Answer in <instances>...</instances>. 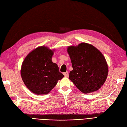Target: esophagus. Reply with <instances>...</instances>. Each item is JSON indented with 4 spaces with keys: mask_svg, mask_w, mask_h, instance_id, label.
<instances>
[{
    "mask_svg": "<svg viewBox=\"0 0 127 127\" xmlns=\"http://www.w3.org/2000/svg\"><path fill=\"white\" fill-rule=\"evenodd\" d=\"M64 75L65 77H68V76H69V73H68V71H67V72H65V73H64Z\"/></svg>",
    "mask_w": 127,
    "mask_h": 127,
    "instance_id": "1",
    "label": "esophagus"
}]
</instances>
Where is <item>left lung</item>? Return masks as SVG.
I'll use <instances>...</instances> for the list:
<instances>
[{"mask_svg": "<svg viewBox=\"0 0 127 127\" xmlns=\"http://www.w3.org/2000/svg\"><path fill=\"white\" fill-rule=\"evenodd\" d=\"M67 51L73 68L69 73V80L84 94L98 90L107 79L108 73L103 54L87 43L69 46Z\"/></svg>", "mask_w": 127, "mask_h": 127, "instance_id": "1", "label": "left lung"}]
</instances>
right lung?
<instances>
[{"label":"right lung","instance_id":"obj_1","mask_svg":"<svg viewBox=\"0 0 127 127\" xmlns=\"http://www.w3.org/2000/svg\"><path fill=\"white\" fill-rule=\"evenodd\" d=\"M54 49L41 46L33 50L22 64L21 75L29 90L37 95H47L64 77L52 58Z\"/></svg>","mask_w":127,"mask_h":127}]
</instances>
